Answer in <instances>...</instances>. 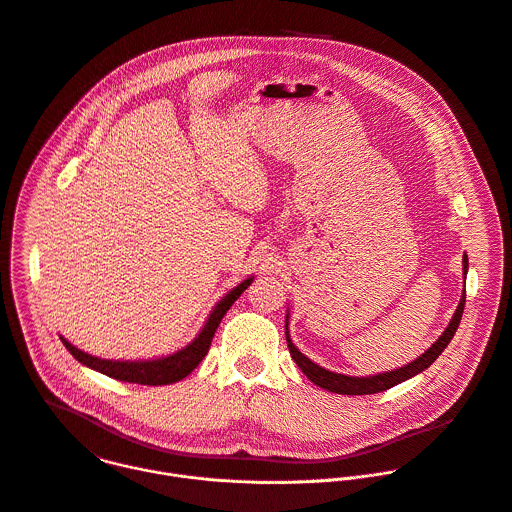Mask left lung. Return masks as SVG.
Returning <instances> with one entry per match:
<instances>
[{
  "instance_id": "1",
  "label": "left lung",
  "mask_w": 512,
  "mask_h": 512,
  "mask_svg": "<svg viewBox=\"0 0 512 512\" xmlns=\"http://www.w3.org/2000/svg\"><path fill=\"white\" fill-rule=\"evenodd\" d=\"M462 269H464V277H466V271H468V257L464 253L462 257ZM466 281V279H464ZM464 301H466V289L460 297V303L448 323V327L442 331V335L436 339V342L420 356L416 358L414 362H410L408 366L400 368V370H392V372H384V374H376V376H366V378H358V376H344V374H335V372H329L317 364H313L307 356H303L291 342L289 337V313L285 315V337H287V348H289V354L291 358L295 360V364L299 366V370L319 388L323 390H329V392H335V394H348V396H364V394H378V392H384V390H390L394 388L396 384H402L410 378H414L416 374L424 372L426 368H430L434 364V360L446 350V346L450 344V339L454 337L458 325H460V319H462V311H464Z\"/></svg>"
}]
</instances>
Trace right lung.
<instances>
[{
	"instance_id": "1",
	"label": "right lung",
	"mask_w": 512,
	"mask_h": 512,
	"mask_svg": "<svg viewBox=\"0 0 512 512\" xmlns=\"http://www.w3.org/2000/svg\"><path fill=\"white\" fill-rule=\"evenodd\" d=\"M253 277L241 281L237 287H233L211 311V315L207 317L203 329L199 331V335L193 339L189 346H185L183 350L164 356V358H156V360H140V362H122V360H102L96 356H90L82 350H78L76 346H72L68 339H62V344L66 346V350L84 366L120 380V382H128V384H140V386H166V384H175L183 378H187L207 356L213 335L221 323V319L225 317V313L229 311V307L239 299V295L251 285Z\"/></svg>"
}]
</instances>
